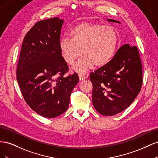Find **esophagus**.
Wrapping results in <instances>:
<instances>
[{"mask_svg":"<svg viewBox=\"0 0 158 158\" xmlns=\"http://www.w3.org/2000/svg\"><path fill=\"white\" fill-rule=\"evenodd\" d=\"M79 78H80V80L82 81V80H85V78H86V77L84 75H82V74H79Z\"/></svg>","mask_w":158,"mask_h":158,"instance_id":"esophagus-1","label":"esophagus"}]
</instances>
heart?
<instances>
[{
  "label": "heart",
  "mask_w": 158,
  "mask_h": 158,
  "mask_svg": "<svg viewBox=\"0 0 158 158\" xmlns=\"http://www.w3.org/2000/svg\"><path fill=\"white\" fill-rule=\"evenodd\" d=\"M68 35L69 38L60 41V52L69 65H73L83 53L84 56L74 67L78 73H84L94 64L98 67L107 64L118 45L117 31L111 26L97 23H79L70 28Z\"/></svg>",
  "instance_id": "obj_1"
}]
</instances>
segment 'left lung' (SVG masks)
I'll return each instance as SVG.
<instances>
[{"label": "left lung", "mask_w": 158, "mask_h": 158, "mask_svg": "<svg viewBox=\"0 0 158 158\" xmlns=\"http://www.w3.org/2000/svg\"><path fill=\"white\" fill-rule=\"evenodd\" d=\"M107 21L120 23L107 19ZM92 102L100 114L113 116L126 109L141 89L142 67L136 46L125 44L109 63L92 73Z\"/></svg>", "instance_id": "obj_1"}]
</instances>
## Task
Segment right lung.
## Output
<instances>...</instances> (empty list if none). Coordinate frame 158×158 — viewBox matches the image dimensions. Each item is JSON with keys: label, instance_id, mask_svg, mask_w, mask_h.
<instances>
[{"label": "right lung", "instance_id": "1", "mask_svg": "<svg viewBox=\"0 0 158 158\" xmlns=\"http://www.w3.org/2000/svg\"><path fill=\"white\" fill-rule=\"evenodd\" d=\"M64 20L58 17L37 22L23 40L16 78L27 104L46 118L67 110L72 91L79 82L77 73L64 76L69 66L59 49Z\"/></svg>", "mask_w": 158, "mask_h": 158}]
</instances>
